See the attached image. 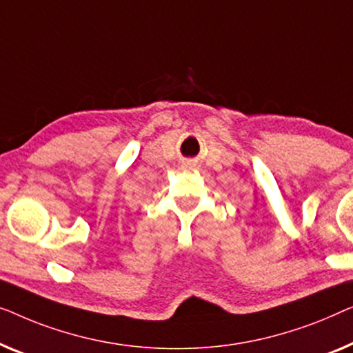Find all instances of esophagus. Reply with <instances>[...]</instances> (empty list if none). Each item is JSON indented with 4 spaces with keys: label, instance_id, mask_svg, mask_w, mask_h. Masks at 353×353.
I'll return each mask as SVG.
<instances>
[{
    "label": "esophagus",
    "instance_id": "obj_1",
    "mask_svg": "<svg viewBox=\"0 0 353 353\" xmlns=\"http://www.w3.org/2000/svg\"><path fill=\"white\" fill-rule=\"evenodd\" d=\"M196 165H195V163H193V161H185V163H183V165H182V170H185V171H188V170H193V168H195Z\"/></svg>",
    "mask_w": 353,
    "mask_h": 353
}]
</instances>
